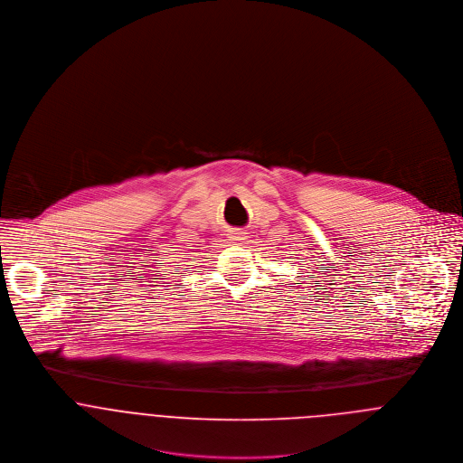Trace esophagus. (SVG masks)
<instances>
[{"label":"esophagus","instance_id":"esophagus-1","mask_svg":"<svg viewBox=\"0 0 463 463\" xmlns=\"http://www.w3.org/2000/svg\"><path fill=\"white\" fill-rule=\"evenodd\" d=\"M248 237V233L244 232V230H233L232 233H230V241L232 242H241V241H244Z\"/></svg>","mask_w":463,"mask_h":463}]
</instances>
